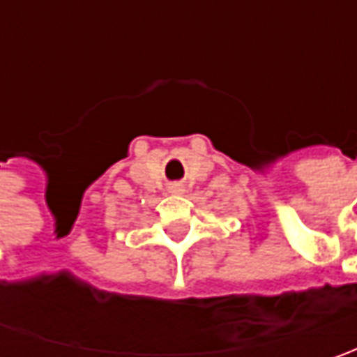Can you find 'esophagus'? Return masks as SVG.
<instances>
[{
    "instance_id": "34e87169",
    "label": "esophagus",
    "mask_w": 357,
    "mask_h": 357,
    "mask_svg": "<svg viewBox=\"0 0 357 357\" xmlns=\"http://www.w3.org/2000/svg\"><path fill=\"white\" fill-rule=\"evenodd\" d=\"M169 192H172V195H181V192H185V186L181 185V183H172V185H169Z\"/></svg>"
}]
</instances>
